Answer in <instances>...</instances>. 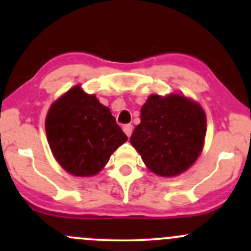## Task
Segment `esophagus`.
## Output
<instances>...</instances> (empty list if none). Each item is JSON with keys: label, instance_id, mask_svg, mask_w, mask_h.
<instances>
[{"label": "esophagus", "instance_id": "1", "mask_svg": "<svg viewBox=\"0 0 251 251\" xmlns=\"http://www.w3.org/2000/svg\"><path fill=\"white\" fill-rule=\"evenodd\" d=\"M123 130H124V132L126 133V136H127V137H130V136L132 135L133 127H132V125H131V124H127V125H124Z\"/></svg>", "mask_w": 251, "mask_h": 251}]
</instances>
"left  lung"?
I'll return each mask as SVG.
<instances>
[{
	"label": "left lung",
	"mask_w": 251,
	"mask_h": 251,
	"mask_svg": "<svg viewBox=\"0 0 251 251\" xmlns=\"http://www.w3.org/2000/svg\"><path fill=\"white\" fill-rule=\"evenodd\" d=\"M206 119L201 105L183 96L151 95L141 109V124L130 142L159 176L186 171L203 149Z\"/></svg>",
	"instance_id": "left-lung-1"
}]
</instances>
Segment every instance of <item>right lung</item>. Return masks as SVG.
<instances>
[{
    "mask_svg": "<svg viewBox=\"0 0 251 251\" xmlns=\"http://www.w3.org/2000/svg\"><path fill=\"white\" fill-rule=\"evenodd\" d=\"M50 151L64 170L74 176H93L127 140L95 95L75 86L50 107L46 118Z\"/></svg>",
    "mask_w": 251,
    "mask_h": 251,
    "instance_id": "add662e5",
    "label": "right lung"
}]
</instances>
